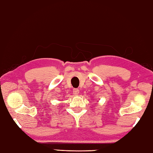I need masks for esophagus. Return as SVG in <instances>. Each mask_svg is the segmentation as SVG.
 <instances>
[{
	"mask_svg": "<svg viewBox=\"0 0 153 153\" xmlns=\"http://www.w3.org/2000/svg\"><path fill=\"white\" fill-rule=\"evenodd\" d=\"M79 93V89H73V95H78Z\"/></svg>",
	"mask_w": 153,
	"mask_h": 153,
	"instance_id": "obj_1",
	"label": "esophagus"
}]
</instances>
